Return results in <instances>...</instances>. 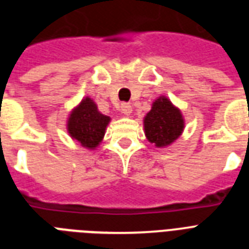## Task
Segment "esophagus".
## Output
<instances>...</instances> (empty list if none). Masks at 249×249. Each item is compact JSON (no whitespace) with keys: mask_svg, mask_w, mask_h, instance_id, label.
Returning <instances> with one entry per match:
<instances>
[{"mask_svg":"<svg viewBox=\"0 0 249 249\" xmlns=\"http://www.w3.org/2000/svg\"><path fill=\"white\" fill-rule=\"evenodd\" d=\"M120 108L121 112L124 113V115H126V116L132 113V106H130V103H121Z\"/></svg>","mask_w":249,"mask_h":249,"instance_id":"esophagus-1","label":"esophagus"}]
</instances>
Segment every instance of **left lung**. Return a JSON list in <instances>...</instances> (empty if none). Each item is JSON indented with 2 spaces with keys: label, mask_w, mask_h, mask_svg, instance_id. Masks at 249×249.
Instances as JSON below:
<instances>
[{
  "label": "left lung",
  "mask_w": 249,
  "mask_h": 249,
  "mask_svg": "<svg viewBox=\"0 0 249 249\" xmlns=\"http://www.w3.org/2000/svg\"><path fill=\"white\" fill-rule=\"evenodd\" d=\"M143 124L147 140L158 147L170 144L183 130V119L179 109L165 97L158 98L154 102L151 111L144 117Z\"/></svg>",
  "instance_id": "1"
}]
</instances>
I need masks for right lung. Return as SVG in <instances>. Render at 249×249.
<instances>
[{
    "label": "right lung",
    "instance_id": "right-lung-1",
    "mask_svg": "<svg viewBox=\"0 0 249 249\" xmlns=\"http://www.w3.org/2000/svg\"><path fill=\"white\" fill-rule=\"evenodd\" d=\"M108 123L109 117L102 115L90 98H85L68 119V133L84 147L94 148L101 143Z\"/></svg>",
    "mask_w": 249,
    "mask_h": 249
}]
</instances>
